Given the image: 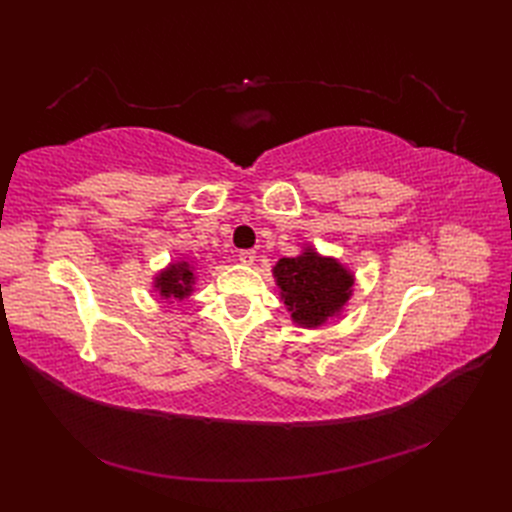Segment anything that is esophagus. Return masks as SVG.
Wrapping results in <instances>:
<instances>
[{"instance_id":"esophagus-1","label":"esophagus","mask_w":512,"mask_h":512,"mask_svg":"<svg viewBox=\"0 0 512 512\" xmlns=\"http://www.w3.org/2000/svg\"><path fill=\"white\" fill-rule=\"evenodd\" d=\"M239 262H243V265H254V262H256V252L254 250L239 252Z\"/></svg>"}]
</instances>
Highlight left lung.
I'll return each mask as SVG.
<instances>
[{
  "label": "left lung",
  "mask_w": 512,
  "mask_h": 512,
  "mask_svg": "<svg viewBox=\"0 0 512 512\" xmlns=\"http://www.w3.org/2000/svg\"><path fill=\"white\" fill-rule=\"evenodd\" d=\"M271 273L290 320L301 329H318L342 316L356 282L354 271L342 260L320 254L309 243L301 254L277 260Z\"/></svg>",
  "instance_id": "left-lung-1"
}]
</instances>
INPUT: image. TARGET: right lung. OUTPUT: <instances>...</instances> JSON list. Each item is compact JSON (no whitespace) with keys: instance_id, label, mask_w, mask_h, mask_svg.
I'll use <instances>...</instances> for the list:
<instances>
[{"instance_id":"obj_1","label":"right lung","mask_w":512,"mask_h":512,"mask_svg":"<svg viewBox=\"0 0 512 512\" xmlns=\"http://www.w3.org/2000/svg\"><path fill=\"white\" fill-rule=\"evenodd\" d=\"M198 271L200 267L194 260H188V258L170 260L164 269H160L156 275H153L151 288L168 303L190 299L196 290Z\"/></svg>"}]
</instances>
